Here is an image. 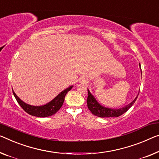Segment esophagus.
Here are the masks:
<instances>
[{"instance_id":"esophagus-1","label":"esophagus","mask_w":159,"mask_h":159,"mask_svg":"<svg viewBox=\"0 0 159 159\" xmlns=\"http://www.w3.org/2000/svg\"><path fill=\"white\" fill-rule=\"evenodd\" d=\"M79 82H80V84H85V83H87V79H86V78H85V77H80V78Z\"/></svg>"}]
</instances>
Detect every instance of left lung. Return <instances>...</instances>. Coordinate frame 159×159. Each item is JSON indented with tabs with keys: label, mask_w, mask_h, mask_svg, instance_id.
<instances>
[{
	"label": "left lung",
	"mask_w": 159,
	"mask_h": 159,
	"mask_svg": "<svg viewBox=\"0 0 159 159\" xmlns=\"http://www.w3.org/2000/svg\"><path fill=\"white\" fill-rule=\"evenodd\" d=\"M139 67H140L141 70V74H142L140 64H139ZM87 91L88 97L87 99V103L88 109L91 111V112L94 114V115L99 117H102V118H105V117H118L119 116H121V114L125 113V112L134 104V102H136L139 95L138 94L137 97H136L132 102H130L129 104L126 105V106L119 109H112L102 106V105L100 104L99 102L97 101L95 97L91 94V92H90V91L88 89Z\"/></svg>",
	"instance_id": "left-lung-1"
}]
</instances>
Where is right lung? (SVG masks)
I'll return each instance as SVG.
<instances>
[{
	"label": "right lung",
	"instance_id": "obj_1",
	"mask_svg": "<svg viewBox=\"0 0 159 159\" xmlns=\"http://www.w3.org/2000/svg\"><path fill=\"white\" fill-rule=\"evenodd\" d=\"M73 86H70L67 87V89L63 90L60 93L57 95L54 99L49 102L48 103L41 106H33L28 104H26L25 102L19 98L17 96L16 94L13 90V93L14 97H16L17 102L20 104V106L25 110L27 113L30 114L32 116H35L38 117H47L52 116L55 114L62 106L63 102L65 100V97L66 94L72 89Z\"/></svg>",
	"mask_w": 159,
	"mask_h": 159
}]
</instances>
